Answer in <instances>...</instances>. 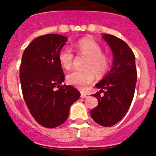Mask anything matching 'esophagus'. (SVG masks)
<instances>
[{
	"instance_id": "obj_1",
	"label": "esophagus",
	"mask_w": 156,
	"mask_h": 156,
	"mask_svg": "<svg viewBox=\"0 0 156 156\" xmlns=\"http://www.w3.org/2000/svg\"><path fill=\"white\" fill-rule=\"evenodd\" d=\"M87 95L86 94H84V93H81V98H85V97H87Z\"/></svg>"
}]
</instances>
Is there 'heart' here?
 <instances>
[{"label": "heart", "instance_id": "heart-1", "mask_svg": "<svg viewBox=\"0 0 156 156\" xmlns=\"http://www.w3.org/2000/svg\"><path fill=\"white\" fill-rule=\"evenodd\" d=\"M74 48L79 55L87 56L84 68L86 70H75L68 74L67 81L70 84L81 90L85 89L95 79V73L103 76L109 68V59L102 53V48L98 43L91 38H82L74 44ZM58 59L60 65L66 69L72 66L74 54L68 47L59 50Z\"/></svg>", "mask_w": 156, "mask_h": 156}]
</instances>
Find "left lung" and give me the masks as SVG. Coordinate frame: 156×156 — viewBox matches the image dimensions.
Wrapping results in <instances>:
<instances>
[{
	"label": "left lung",
	"mask_w": 156,
	"mask_h": 156,
	"mask_svg": "<svg viewBox=\"0 0 156 156\" xmlns=\"http://www.w3.org/2000/svg\"><path fill=\"white\" fill-rule=\"evenodd\" d=\"M113 54L112 68L96 84L100 88L93 94L98 106L90 111L94 122L104 127L117 124L128 111L134 95L136 73L135 56L124 41L112 34H103ZM103 92L104 95L100 94Z\"/></svg>",
	"instance_id": "left-lung-1"
}]
</instances>
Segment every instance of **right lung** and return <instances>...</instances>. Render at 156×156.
Masks as SVG:
<instances>
[{
	"mask_svg": "<svg viewBox=\"0 0 156 156\" xmlns=\"http://www.w3.org/2000/svg\"><path fill=\"white\" fill-rule=\"evenodd\" d=\"M67 40L60 34L40 36L31 42L22 57L20 78L23 98L36 122L48 128L62 125L71 105L81 96L75 87L61 85L65 76L58 54Z\"/></svg>",
	"mask_w": 156,
	"mask_h": 156,
	"instance_id": "right-lung-1",
	"label": "right lung"
}]
</instances>
